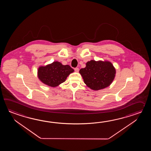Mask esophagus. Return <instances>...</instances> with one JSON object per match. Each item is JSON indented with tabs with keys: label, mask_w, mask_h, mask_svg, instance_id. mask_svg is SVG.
I'll return each mask as SVG.
<instances>
[{
	"label": "esophagus",
	"mask_w": 151,
	"mask_h": 151,
	"mask_svg": "<svg viewBox=\"0 0 151 151\" xmlns=\"http://www.w3.org/2000/svg\"><path fill=\"white\" fill-rule=\"evenodd\" d=\"M79 68H74V71H76V72H79Z\"/></svg>",
	"instance_id": "obj_1"
}]
</instances>
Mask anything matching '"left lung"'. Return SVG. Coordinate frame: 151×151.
Instances as JSON below:
<instances>
[{
  "label": "left lung",
  "instance_id": "obj_1",
  "mask_svg": "<svg viewBox=\"0 0 151 151\" xmlns=\"http://www.w3.org/2000/svg\"><path fill=\"white\" fill-rule=\"evenodd\" d=\"M79 73L84 83L94 91L104 89L109 86L116 76V68L109 61L87 62L86 67L80 69Z\"/></svg>",
  "mask_w": 151,
  "mask_h": 151
}]
</instances>
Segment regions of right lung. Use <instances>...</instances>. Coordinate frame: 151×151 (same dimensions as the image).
Instances as JSON below:
<instances>
[{
    "mask_svg": "<svg viewBox=\"0 0 151 151\" xmlns=\"http://www.w3.org/2000/svg\"><path fill=\"white\" fill-rule=\"evenodd\" d=\"M74 70L69 65H64L59 61H54L50 64L41 66L38 69V77L42 83L55 87L65 81Z\"/></svg>",
    "mask_w": 151,
    "mask_h": 151,
    "instance_id": "add662e5",
    "label": "right lung"
}]
</instances>
